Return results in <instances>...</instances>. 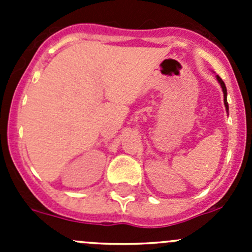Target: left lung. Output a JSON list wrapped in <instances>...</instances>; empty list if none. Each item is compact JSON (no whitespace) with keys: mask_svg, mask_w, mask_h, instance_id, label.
<instances>
[{"mask_svg":"<svg viewBox=\"0 0 252 252\" xmlns=\"http://www.w3.org/2000/svg\"><path fill=\"white\" fill-rule=\"evenodd\" d=\"M217 80H218V83L220 84V86H222V90H223V96H224V98H223V100H224V106H225V110L228 111V102H227V88H225V84H224V81H223L222 79H220V77H218V75H217Z\"/></svg>","mask_w":252,"mask_h":252,"instance_id":"8db88e82","label":"left lung"}]
</instances>
